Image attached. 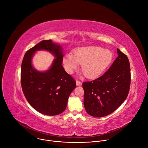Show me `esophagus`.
Wrapping results in <instances>:
<instances>
[{
  "label": "esophagus",
  "instance_id": "34e87169",
  "mask_svg": "<svg viewBox=\"0 0 148 148\" xmlns=\"http://www.w3.org/2000/svg\"><path fill=\"white\" fill-rule=\"evenodd\" d=\"M76 84L77 86H81L82 85V82L79 81H76Z\"/></svg>",
  "mask_w": 148,
  "mask_h": 148
}]
</instances>
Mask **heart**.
<instances>
[{
    "label": "heart",
    "instance_id": "b5f03b06",
    "mask_svg": "<svg viewBox=\"0 0 148 148\" xmlns=\"http://www.w3.org/2000/svg\"><path fill=\"white\" fill-rule=\"evenodd\" d=\"M114 58L111 51L98 46L84 47L76 49L74 55L66 53L62 59L66 71L73 73L82 64L81 69L88 78L101 75L111 64Z\"/></svg>",
    "mask_w": 148,
    "mask_h": 148
}]
</instances>
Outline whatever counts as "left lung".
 <instances>
[{"mask_svg":"<svg viewBox=\"0 0 148 148\" xmlns=\"http://www.w3.org/2000/svg\"><path fill=\"white\" fill-rule=\"evenodd\" d=\"M118 57L102 76L82 83L84 105L86 112L101 118L114 112L128 95L131 83L129 60L117 49Z\"/></svg>","mask_w":148,"mask_h":148,"instance_id":"left-lung-1","label":"left lung"}]
</instances>
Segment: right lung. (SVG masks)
I'll return each instance as SVG.
<instances>
[{
    "mask_svg": "<svg viewBox=\"0 0 148 148\" xmlns=\"http://www.w3.org/2000/svg\"><path fill=\"white\" fill-rule=\"evenodd\" d=\"M45 50L55 58L50 68L44 72L36 70L32 58L37 51ZM64 55L62 47L51 40H43L28 50L21 67V84L25 96L31 106L46 115L63 112L68 99L76 87L74 79L62 66Z\"/></svg>",
    "mask_w": 148,
    "mask_h": 148,
    "instance_id": "right-lung-1",
    "label": "right lung"
}]
</instances>
